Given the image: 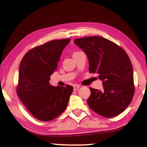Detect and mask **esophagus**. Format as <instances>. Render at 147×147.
Instances as JSON below:
<instances>
[{
	"mask_svg": "<svg viewBox=\"0 0 147 147\" xmlns=\"http://www.w3.org/2000/svg\"><path fill=\"white\" fill-rule=\"evenodd\" d=\"M80 88V85L76 84V85L74 86V91H76V90H78Z\"/></svg>",
	"mask_w": 147,
	"mask_h": 147,
	"instance_id": "esophagus-1",
	"label": "esophagus"
}]
</instances>
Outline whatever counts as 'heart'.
Listing matches in <instances>:
<instances>
[{"mask_svg":"<svg viewBox=\"0 0 147 147\" xmlns=\"http://www.w3.org/2000/svg\"><path fill=\"white\" fill-rule=\"evenodd\" d=\"M78 53V52H75V53H74V54H76V53ZM73 54V55H74Z\"/></svg>","mask_w":147,"mask_h":147,"instance_id":"b5f03b06","label":"heart"}]
</instances>
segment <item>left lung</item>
Here are the masks:
<instances>
[{
	"mask_svg": "<svg viewBox=\"0 0 147 147\" xmlns=\"http://www.w3.org/2000/svg\"><path fill=\"white\" fill-rule=\"evenodd\" d=\"M74 43L88 56L89 70L98 74L103 90L90 88L89 107L107 118L122 113L134 93L133 69L125 51L110 40L94 36L76 39Z\"/></svg>",
	"mask_w": 147,
	"mask_h": 147,
	"instance_id": "8db88e82",
	"label": "left lung"
}]
</instances>
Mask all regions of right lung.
Wrapping results in <instances>:
<instances>
[{
  "label": "right lung",
  "instance_id": "obj_1",
  "mask_svg": "<svg viewBox=\"0 0 147 147\" xmlns=\"http://www.w3.org/2000/svg\"><path fill=\"white\" fill-rule=\"evenodd\" d=\"M70 39L53 40L27 52L19 69L17 95L32 115L41 121H50L67 107L73 87L53 86L50 76Z\"/></svg>",
  "mask_w": 147,
  "mask_h": 147
}]
</instances>
